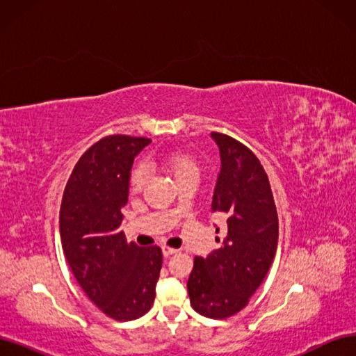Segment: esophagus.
<instances>
[{"label":"esophagus","instance_id":"esophagus-1","mask_svg":"<svg viewBox=\"0 0 356 356\" xmlns=\"http://www.w3.org/2000/svg\"><path fill=\"white\" fill-rule=\"evenodd\" d=\"M161 252H163V257H170L172 254H175V252H178V250H175V248H170V246H163L161 248Z\"/></svg>","mask_w":356,"mask_h":356}]
</instances>
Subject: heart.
<instances>
[{
	"label": "heart",
	"instance_id": "1",
	"mask_svg": "<svg viewBox=\"0 0 356 356\" xmlns=\"http://www.w3.org/2000/svg\"><path fill=\"white\" fill-rule=\"evenodd\" d=\"M161 165H163L169 174L174 177L177 182H181L188 178H199V163L197 160L190 153L186 152H169L161 157ZM148 179V169L144 163H136L129 175V188L132 191L143 190Z\"/></svg>",
	"mask_w": 356,
	"mask_h": 356
}]
</instances>
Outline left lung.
I'll return each instance as SVG.
<instances>
[{"instance_id": "obj_1", "label": "left lung", "mask_w": 356, "mask_h": 356, "mask_svg": "<svg viewBox=\"0 0 356 356\" xmlns=\"http://www.w3.org/2000/svg\"><path fill=\"white\" fill-rule=\"evenodd\" d=\"M221 170L212 212L227 215L218 250L196 257L187 289L197 314L225 319L241 312L261 285L277 246V212L270 182L250 148L229 135L212 132ZM220 229H217V233Z\"/></svg>"}]
</instances>
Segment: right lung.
Instances as JSON below:
<instances>
[{
    "label": "right lung",
    "mask_w": 356,
    "mask_h": 356,
    "mask_svg": "<svg viewBox=\"0 0 356 356\" xmlns=\"http://www.w3.org/2000/svg\"><path fill=\"white\" fill-rule=\"evenodd\" d=\"M148 138L110 135L75 165L63 191L59 229L71 270L93 305L115 321L152 309L163 255L159 246L127 243L120 230L134 159Z\"/></svg>",
    "instance_id": "1"
}]
</instances>
